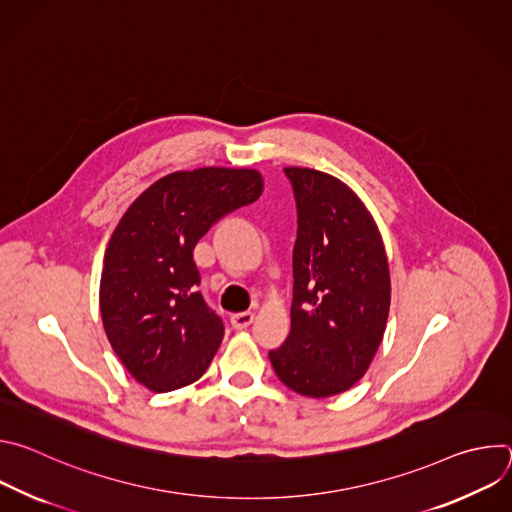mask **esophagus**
<instances>
[{
    "label": "esophagus",
    "instance_id": "34e87169",
    "mask_svg": "<svg viewBox=\"0 0 512 512\" xmlns=\"http://www.w3.org/2000/svg\"><path fill=\"white\" fill-rule=\"evenodd\" d=\"M255 320V314L253 312H239V314H233L231 316V324L237 328V330H245L247 326H251Z\"/></svg>",
    "mask_w": 512,
    "mask_h": 512
}]
</instances>
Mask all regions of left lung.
<instances>
[{
  "label": "left lung",
  "mask_w": 512,
  "mask_h": 512,
  "mask_svg": "<svg viewBox=\"0 0 512 512\" xmlns=\"http://www.w3.org/2000/svg\"><path fill=\"white\" fill-rule=\"evenodd\" d=\"M283 172L298 206L294 302L289 336L269 360L285 387L322 399L371 367L389 318V261L375 218L344 182L310 168Z\"/></svg>",
  "instance_id": "left-lung-1"
}]
</instances>
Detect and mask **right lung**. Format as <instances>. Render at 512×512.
<instances>
[{
  "mask_svg": "<svg viewBox=\"0 0 512 512\" xmlns=\"http://www.w3.org/2000/svg\"><path fill=\"white\" fill-rule=\"evenodd\" d=\"M251 168L174 172L143 190L121 216L103 261L99 306L111 348L154 393L198 381L225 336L204 302L194 247L225 214L255 202Z\"/></svg>",
  "mask_w": 512,
  "mask_h": 512,
  "instance_id": "add662e5",
  "label": "right lung"
}]
</instances>
